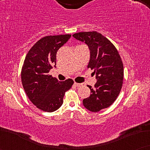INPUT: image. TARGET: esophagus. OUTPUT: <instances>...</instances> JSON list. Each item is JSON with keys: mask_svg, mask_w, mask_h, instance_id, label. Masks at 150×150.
<instances>
[{"mask_svg": "<svg viewBox=\"0 0 150 150\" xmlns=\"http://www.w3.org/2000/svg\"><path fill=\"white\" fill-rule=\"evenodd\" d=\"M74 85L75 87H81V86H82V84L81 83H74Z\"/></svg>", "mask_w": 150, "mask_h": 150, "instance_id": "1", "label": "esophagus"}]
</instances>
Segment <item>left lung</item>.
<instances>
[{"label": "left lung", "mask_w": 150, "mask_h": 150, "mask_svg": "<svg viewBox=\"0 0 150 150\" xmlns=\"http://www.w3.org/2000/svg\"><path fill=\"white\" fill-rule=\"evenodd\" d=\"M85 42L90 51L87 68L93 69L97 82L95 89L88 85L91 94L83 100V106L91 112L110 106L117 98L124 80V65L114 45L96 31L81 32L72 35Z\"/></svg>", "instance_id": "1"}]
</instances>
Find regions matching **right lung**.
Instances as JSON below:
<instances>
[{
    "mask_svg": "<svg viewBox=\"0 0 150 150\" xmlns=\"http://www.w3.org/2000/svg\"><path fill=\"white\" fill-rule=\"evenodd\" d=\"M71 35L44 37L30 49L24 59L21 79L26 95L35 106L51 112L61 107L65 91L74 84L71 79L59 81L48 72L56 65L57 52Z\"/></svg>",
    "mask_w": 150,
    "mask_h": 150,
    "instance_id": "right-lung-1",
    "label": "right lung"
}]
</instances>
